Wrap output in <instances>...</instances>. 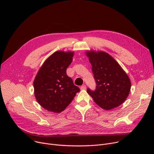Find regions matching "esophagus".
<instances>
[{"label": "esophagus", "mask_w": 154, "mask_h": 154, "mask_svg": "<svg viewBox=\"0 0 154 154\" xmlns=\"http://www.w3.org/2000/svg\"><path fill=\"white\" fill-rule=\"evenodd\" d=\"M80 89H81V90H85L86 89V85H82L81 87H80Z\"/></svg>", "instance_id": "esophagus-1"}]
</instances>
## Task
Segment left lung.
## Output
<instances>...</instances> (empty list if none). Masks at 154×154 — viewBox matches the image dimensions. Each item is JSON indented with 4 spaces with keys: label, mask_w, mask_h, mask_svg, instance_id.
Instances as JSON below:
<instances>
[{
    "label": "left lung",
    "mask_w": 154,
    "mask_h": 154,
    "mask_svg": "<svg viewBox=\"0 0 154 154\" xmlns=\"http://www.w3.org/2000/svg\"><path fill=\"white\" fill-rule=\"evenodd\" d=\"M87 55L92 65L96 84L94 91L87 88V93L103 109L110 110L119 106L131 91V83L128 75L114 59L106 52L92 51Z\"/></svg>",
    "instance_id": "left-lung-1"
}]
</instances>
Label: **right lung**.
I'll list each match as a JSON object with an SVG mask.
<instances>
[{"instance_id":"obj_1","label":"right lung","mask_w":154,"mask_h":154,"mask_svg":"<svg viewBox=\"0 0 154 154\" xmlns=\"http://www.w3.org/2000/svg\"><path fill=\"white\" fill-rule=\"evenodd\" d=\"M73 55L70 52H54L45 60L35 77L34 87L36 100L48 111L62 112L80 91L66 72Z\"/></svg>"}]
</instances>
